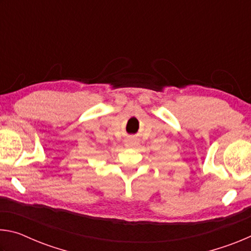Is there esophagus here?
Instances as JSON below:
<instances>
[{
	"label": "esophagus",
	"instance_id": "esophagus-1",
	"mask_svg": "<svg viewBox=\"0 0 251 251\" xmlns=\"http://www.w3.org/2000/svg\"><path fill=\"white\" fill-rule=\"evenodd\" d=\"M136 145H137V141L136 139H127L126 143H125V146L128 147V148H133L135 147Z\"/></svg>",
	"mask_w": 251,
	"mask_h": 251
}]
</instances>
